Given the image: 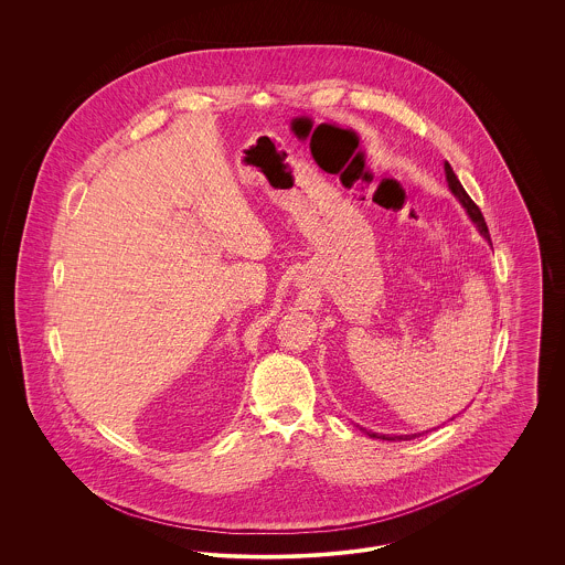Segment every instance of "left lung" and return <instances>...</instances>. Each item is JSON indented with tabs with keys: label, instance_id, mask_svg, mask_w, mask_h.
<instances>
[{
	"label": "left lung",
	"instance_id": "obj_1",
	"mask_svg": "<svg viewBox=\"0 0 565 565\" xmlns=\"http://www.w3.org/2000/svg\"><path fill=\"white\" fill-rule=\"evenodd\" d=\"M445 178H447V184H449V190L454 192V196H456L457 201L461 203V207L466 210V214L468 217L475 222V226L479 228V233L483 235L487 243L491 245V239H489V231H487V224H484L483 214H481V210L477 207V203L468 196V192L463 190V186L459 184V180H457L456 173H454V169H451V164L445 161ZM371 438H381V440H411V438H415L417 434H403V436H390V434H375V431H366Z\"/></svg>",
	"mask_w": 565,
	"mask_h": 565
}]
</instances>
